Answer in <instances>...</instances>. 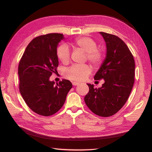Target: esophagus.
I'll return each mask as SVG.
<instances>
[{"label":"esophagus","instance_id":"obj_1","mask_svg":"<svg viewBox=\"0 0 152 152\" xmlns=\"http://www.w3.org/2000/svg\"><path fill=\"white\" fill-rule=\"evenodd\" d=\"M80 84V83L78 82H72V85L73 86H78Z\"/></svg>","mask_w":152,"mask_h":152}]
</instances>
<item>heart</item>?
Returning a JSON list of instances; mask_svg holds the SVG:
<instances>
[{
  "label": "heart",
  "instance_id": "obj_1",
  "mask_svg": "<svg viewBox=\"0 0 152 152\" xmlns=\"http://www.w3.org/2000/svg\"><path fill=\"white\" fill-rule=\"evenodd\" d=\"M72 46L86 53L87 59L94 66H99L103 59L102 50L97 48V44L95 40L89 37H79L72 42ZM57 57L61 63L67 64L70 59V53L66 45H61L57 48ZM91 69L88 64L73 65L65 71V76L67 78L75 81H83L87 78Z\"/></svg>",
  "mask_w": 152,
  "mask_h": 152
}]
</instances>
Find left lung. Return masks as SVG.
<instances>
[{"mask_svg":"<svg viewBox=\"0 0 152 152\" xmlns=\"http://www.w3.org/2000/svg\"><path fill=\"white\" fill-rule=\"evenodd\" d=\"M106 42V57L94 79H103L101 88L88 83L89 91L84 97L88 107L101 117L117 113L127 102L134 82V57L127 45L114 34L100 32Z\"/></svg>","mask_w":152,"mask_h":152,"instance_id":"obj_1","label":"left lung"}]
</instances>
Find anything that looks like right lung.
Instances as JSON below:
<instances>
[{
	"label": "right lung",
	"mask_w": 152,
	"mask_h": 152,
	"mask_svg": "<svg viewBox=\"0 0 152 152\" xmlns=\"http://www.w3.org/2000/svg\"><path fill=\"white\" fill-rule=\"evenodd\" d=\"M63 39V34L59 33L34 38L19 61V91L28 107L41 115L49 116L59 111L72 88L69 80H63L56 85L50 80L52 73L57 72V48Z\"/></svg>",
	"instance_id": "obj_1"
}]
</instances>
